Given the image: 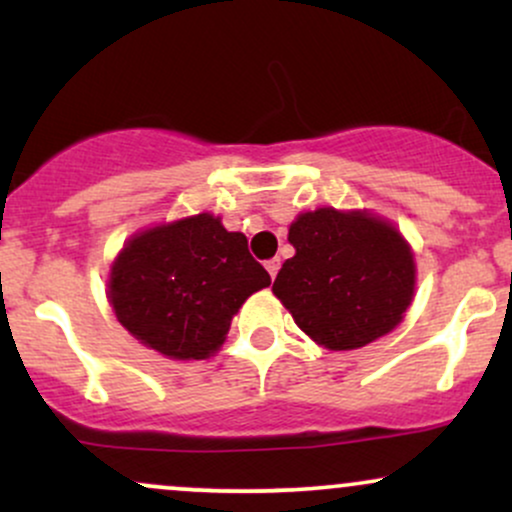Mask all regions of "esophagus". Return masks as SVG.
Here are the masks:
<instances>
[{
	"label": "esophagus",
	"instance_id": "1",
	"mask_svg": "<svg viewBox=\"0 0 512 512\" xmlns=\"http://www.w3.org/2000/svg\"><path fill=\"white\" fill-rule=\"evenodd\" d=\"M264 267H267V272H269V276H272V279H276V272H279V267H281L279 257H274V260H269L267 264H264Z\"/></svg>",
	"mask_w": 512,
	"mask_h": 512
}]
</instances>
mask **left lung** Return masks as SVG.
<instances>
[{"label":"left lung","instance_id":"1","mask_svg":"<svg viewBox=\"0 0 512 512\" xmlns=\"http://www.w3.org/2000/svg\"><path fill=\"white\" fill-rule=\"evenodd\" d=\"M296 255L272 286L296 325L330 351L361 349L402 322L416 289L414 250L368 209L303 211L289 226Z\"/></svg>","mask_w":512,"mask_h":512}]
</instances>
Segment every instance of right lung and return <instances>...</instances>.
Here are the masks:
<instances>
[{
    "label": "right lung",
    "instance_id": "1",
    "mask_svg": "<svg viewBox=\"0 0 512 512\" xmlns=\"http://www.w3.org/2000/svg\"><path fill=\"white\" fill-rule=\"evenodd\" d=\"M269 284L248 238L202 211L134 233L110 264L108 301L146 349L202 361L226 342L240 305Z\"/></svg>",
    "mask_w": 512,
    "mask_h": 512
}]
</instances>
